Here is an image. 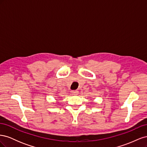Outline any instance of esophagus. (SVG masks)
Here are the masks:
<instances>
[{"instance_id":"1","label":"esophagus","mask_w":147,"mask_h":147,"mask_svg":"<svg viewBox=\"0 0 147 147\" xmlns=\"http://www.w3.org/2000/svg\"><path fill=\"white\" fill-rule=\"evenodd\" d=\"M72 94L74 96H77L78 94V91L77 90H74V91H72Z\"/></svg>"}]
</instances>
